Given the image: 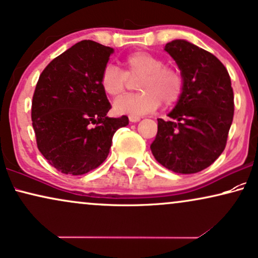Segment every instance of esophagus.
Listing matches in <instances>:
<instances>
[{
    "mask_svg": "<svg viewBox=\"0 0 258 258\" xmlns=\"http://www.w3.org/2000/svg\"><path fill=\"white\" fill-rule=\"evenodd\" d=\"M128 120H130V122H138L139 120H140V116H138V115H130L128 116Z\"/></svg>",
    "mask_w": 258,
    "mask_h": 258,
    "instance_id": "34e87169",
    "label": "esophagus"
}]
</instances>
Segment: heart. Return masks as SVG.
Wrapping results in <instances>:
<instances>
[{"label": "heart", "instance_id": "b5f03b06", "mask_svg": "<svg viewBox=\"0 0 258 258\" xmlns=\"http://www.w3.org/2000/svg\"><path fill=\"white\" fill-rule=\"evenodd\" d=\"M125 71L114 64L105 65L100 74L101 89L107 96L118 99L128 89V78L139 80L138 89L142 93L122 97L114 102L118 114L143 115L153 112L161 106H172L181 99L184 90V78L181 70L164 65L157 54L145 51L133 52L123 58Z\"/></svg>", "mask_w": 258, "mask_h": 258}]
</instances>
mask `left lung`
I'll list each match as a JSON object with an SVG mask.
<instances>
[{
	"mask_svg": "<svg viewBox=\"0 0 258 258\" xmlns=\"http://www.w3.org/2000/svg\"><path fill=\"white\" fill-rule=\"evenodd\" d=\"M165 51L184 78V90L169 121L158 119L152 155L163 167L178 174H195L223 153L233 120L231 78L224 64L204 48L172 40Z\"/></svg>",
	"mask_w": 258,
	"mask_h": 258,
	"instance_id": "obj_1",
	"label": "left lung"
}]
</instances>
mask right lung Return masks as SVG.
Here are the masks:
<instances>
[{"instance_id": "add662e5", "label": "right lung", "mask_w": 258, "mask_h": 258, "mask_svg": "<svg viewBox=\"0 0 258 258\" xmlns=\"http://www.w3.org/2000/svg\"><path fill=\"white\" fill-rule=\"evenodd\" d=\"M113 48L82 40L42 70L32 100V125L41 155L67 175H83L106 161L126 115L108 118L112 108L100 74Z\"/></svg>"}]
</instances>
